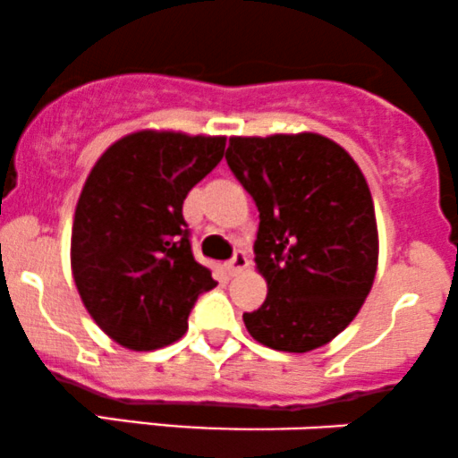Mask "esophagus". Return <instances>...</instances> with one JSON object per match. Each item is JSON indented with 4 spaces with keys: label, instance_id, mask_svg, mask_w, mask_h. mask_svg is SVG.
<instances>
[{
    "label": "esophagus",
    "instance_id": "34e87169",
    "mask_svg": "<svg viewBox=\"0 0 458 458\" xmlns=\"http://www.w3.org/2000/svg\"><path fill=\"white\" fill-rule=\"evenodd\" d=\"M247 267H250V259H247L243 251H236L234 259L230 262H225V273H228L230 277H234V276H239L243 269H247Z\"/></svg>",
    "mask_w": 458,
    "mask_h": 458
}]
</instances>
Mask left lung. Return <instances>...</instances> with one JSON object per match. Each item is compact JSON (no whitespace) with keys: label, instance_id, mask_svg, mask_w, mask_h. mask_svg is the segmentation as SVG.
<instances>
[{"label":"left lung","instance_id":"left-lung-1","mask_svg":"<svg viewBox=\"0 0 458 458\" xmlns=\"http://www.w3.org/2000/svg\"><path fill=\"white\" fill-rule=\"evenodd\" d=\"M225 161L260 213L254 254L269 293L243 314L247 331L288 353L327 344L375 282L379 236L364 174L318 133L230 138Z\"/></svg>","mask_w":458,"mask_h":458}]
</instances>
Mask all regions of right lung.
Returning <instances> with one entry per match:
<instances>
[{
  "instance_id": "1",
  "label": "right lung",
  "mask_w": 458,
  "mask_h": 458,
  "mask_svg": "<svg viewBox=\"0 0 458 458\" xmlns=\"http://www.w3.org/2000/svg\"><path fill=\"white\" fill-rule=\"evenodd\" d=\"M225 138L140 131L94 163L75 208L71 267L94 323L133 351L176 343L217 286L193 259L182 199L222 161Z\"/></svg>"
}]
</instances>
